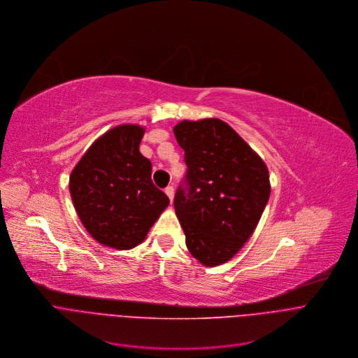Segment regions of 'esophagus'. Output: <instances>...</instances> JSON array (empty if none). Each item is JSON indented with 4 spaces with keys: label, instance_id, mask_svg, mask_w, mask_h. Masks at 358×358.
<instances>
[{
    "label": "esophagus",
    "instance_id": "34e87169",
    "mask_svg": "<svg viewBox=\"0 0 358 358\" xmlns=\"http://www.w3.org/2000/svg\"><path fill=\"white\" fill-rule=\"evenodd\" d=\"M165 193H166V196L169 197V200L173 201V196H175V189H173V186H168V187L165 189Z\"/></svg>",
    "mask_w": 358,
    "mask_h": 358
}]
</instances>
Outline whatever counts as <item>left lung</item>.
Wrapping results in <instances>:
<instances>
[{
    "mask_svg": "<svg viewBox=\"0 0 358 358\" xmlns=\"http://www.w3.org/2000/svg\"><path fill=\"white\" fill-rule=\"evenodd\" d=\"M185 151L186 187L175 211L190 254L204 266L230 261L252 236L271 194L265 162L224 121L204 118L176 124Z\"/></svg>",
    "mask_w": 358,
    "mask_h": 358,
    "instance_id": "1",
    "label": "left lung"
}]
</instances>
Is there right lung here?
<instances>
[{"label": "right lung", "mask_w": 358, "mask_h": 358, "mask_svg": "<svg viewBox=\"0 0 358 358\" xmlns=\"http://www.w3.org/2000/svg\"><path fill=\"white\" fill-rule=\"evenodd\" d=\"M145 128H111L71 171L70 196L87 233L100 244L131 250L145 240L168 207V196L151 179V161L139 152Z\"/></svg>", "instance_id": "obj_1"}]
</instances>
